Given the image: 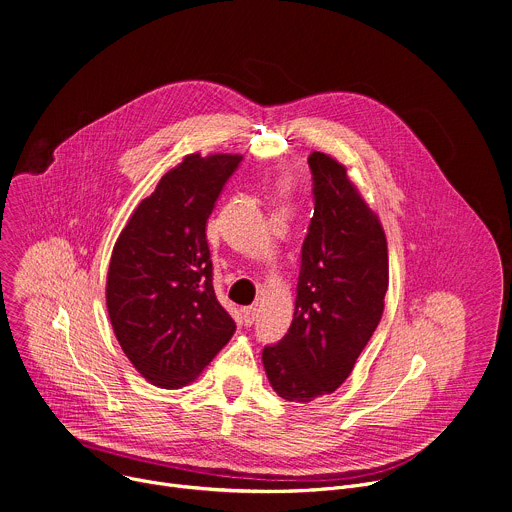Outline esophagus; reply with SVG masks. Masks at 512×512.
<instances>
[{
	"label": "esophagus",
	"mask_w": 512,
	"mask_h": 512,
	"mask_svg": "<svg viewBox=\"0 0 512 512\" xmlns=\"http://www.w3.org/2000/svg\"><path fill=\"white\" fill-rule=\"evenodd\" d=\"M255 318H257V308L255 306H249L243 310V322L245 326H253L255 324Z\"/></svg>",
	"instance_id": "1"
}]
</instances>
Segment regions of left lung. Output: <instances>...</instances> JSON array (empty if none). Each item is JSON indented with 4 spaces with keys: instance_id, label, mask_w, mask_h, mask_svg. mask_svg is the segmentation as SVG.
Listing matches in <instances>:
<instances>
[{
    "instance_id": "1",
    "label": "left lung",
    "mask_w": 512,
    "mask_h": 512,
    "mask_svg": "<svg viewBox=\"0 0 512 512\" xmlns=\"http://www.w3.org/2000/svg\"><path fill=\"white\" fill-rule=\"evenodd\" d=\"M314 216L302 245L296 312L287 334L263 348L273 391L308 403L336 391L377 330L389 287V253L377 214L346 168L312 152Z\"/></svg>"
}]
</instances>
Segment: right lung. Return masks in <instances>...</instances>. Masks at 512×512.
<instances>
[{
	"mask_svg": "<svg viewBox=\"0 0 512 512\" xmlns=\"http://www.w3.org/2000/svg\"><path fill=\"white\" fill-rule=\"evenodd\" d=\"M243 156H186L143 198L121 231L107 273L115 336L143 379L192 383L235 334L218 304L206 221Z\"/></svg>",
	"mask_w": 512,
	"mask_h": 512,
	"instance_id": "obj_1",
	"label": "right lung"
}]
</instances>
